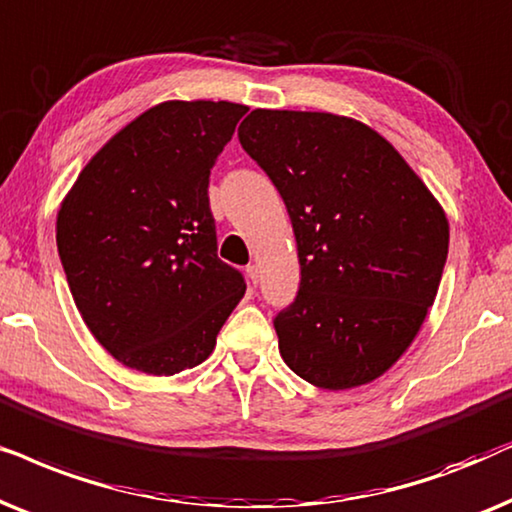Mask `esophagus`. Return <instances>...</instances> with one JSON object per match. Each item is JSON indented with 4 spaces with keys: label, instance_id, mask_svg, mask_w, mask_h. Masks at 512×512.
<instances>
[{
    "label": "esophagus",
    "instance_id": "esophagus-1",
    "mask_svg": "<svg viewBox=\"0 0 512 512\" xmlns=\"http://www.w3.org/2000/svg\"><path fill=\"white\" fill-rule=\"evenodd\" d=\"M245 276H248L250 285H257L260 283V267H257V264H248V267H245Z\"/></svg>",
    "mask_w": 512,
    "mask_h": 512
}]
</instances>
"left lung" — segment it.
Masks as SVG:
<instances>
[{"label": "left lung", "mask_w": 512, "mask_h": 512, "mask_svg": "<svg viewBox=\"0 0 512 512\" xmlns=\"http://www.w3.org/2000/svg\"><path fill=\"white\" fill-rule=\"evenodd\" d=\"M297 241V299L274 320L285 365L327 391L365 386L410 349L449 248L440 201L363 121L252 109L238 126Z\"/></svg>", "instance_id": "left-lung-1"}]
</instances>
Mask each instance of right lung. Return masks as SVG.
Here are the masks:
<instances>
[{
    "label": "right lung",
    "mask_w": 512,
    "mask_h": 512,
    "mask_svg": "<svg viewBox=\"0 0 512 512\" xmlns=\"http://www.w3.org/2000/svg\"><path fill=\"white\" fill-rule=\"evenodd\" d=\"M245 105L166 100L114 133L56 217L74 304L102 349L170 377L203 363L245 295L217 257L208 177Z\"/></svg>",
    "instance_id": "1"
}]
</instances>
